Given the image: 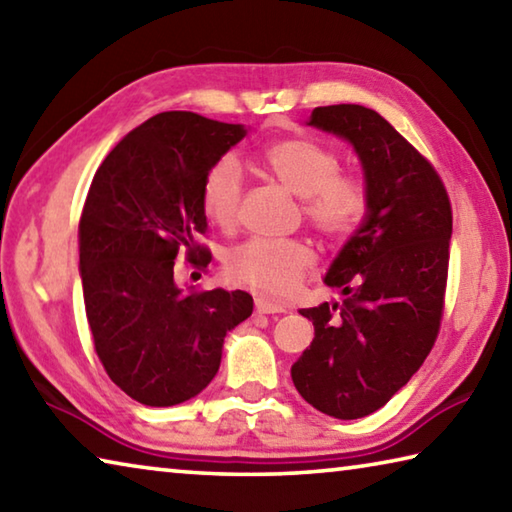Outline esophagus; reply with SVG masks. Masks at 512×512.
Masks as SVG:
<instances>
[{
    "instance_id": "esophagus-1",
    "label": "esophagus",
    "mask_w": 512,
    "mask_h": 512,
    "mask_svg": "<svg viewBox=\"0 0 512 512\" xmlns=\"http://www.w3.org/2000/svg\"><path fill=\"white\" fill-rule=\"evenodd\" d=\"M255 309L259 311V314H282V311H287V307L280 305V302L268 300L264 296L255 298Z\"/></svg>"
}]
</instances>
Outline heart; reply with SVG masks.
<instances>
[{"instance_id": "b5f03b06", "label": "heart", "mask_w": 512, "mask_h": 512, "mask_svg": "<svg viewBox=\"0 0 512 512\" xmlns=\"http://www.w3.org/2000/svg\"><path fill=\"white\" fill-rule=\"evenodd\" d=\"M262 169L291 194L300 196L305 221L334 244L350 239L368 212V185L357 173L341 171V158L311 137H284L257 153ZM241 171L223 158L205 171L201 183L203 214L216 228L232 230L241 207ZM314 248L305 239H248L225 255V271L235 282L268 296H289L298 289L311 264Z\"/></svg>"}]
</instances>
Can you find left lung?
I'll use <instances>...</instances> for the list:
<instances>
[{
	"mask_svg": "<svg viewBox=\"0 0 512 512\" xmlns=\"http://www.w3.org/2000/svg\"><path fill=\"white\" fill-rule=\"evenodd\" d=\"M309 126L345 137L359 153L368 212L325 275L345 300L300 309L316 336L291 379L320 413L357 420L406 386L438 339L452 203L433 164L379 112L320 106Z\"/></svg>",
	"mask_w": 512,
	"mask_h": 512,
	"instance_id": "1",
	"label": "left lung"
}]
</instances>
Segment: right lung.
<instances>
[{
  "label": "right lung",
  "mask_w": 512,
  "mask_h": 512,
  "mask_svg": "<svg viewBox=\"0 0 512 512\" xmlns=\"http://www.w3.org/2000/svg\"><path fill=\"white\" fill-rule=\"evenodd\" d=\"M246 128L173 110L128 133L92 178L79 221L85 314L108 377L135 402L192 400L221 366L223 339L253 314L246 291H183L173 262H212L198 244L205 171Z\"/></svg>",
  "instance_id": "add662e5"
}]
</instances>
